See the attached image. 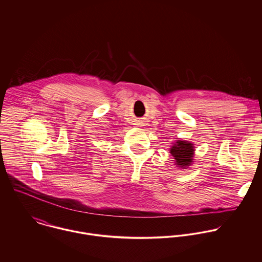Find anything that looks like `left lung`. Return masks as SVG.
Segmentation results:
<instances>
[{
  "instance_id": "left-lung-1",
  "label": "left lung",
  "mask_w": 262,
  "mask_h": 262,
  "mask_svg": "<svg viewBox=\"0 0 262 262\" xmlns=\"http://www.w3.org/2000/svg\"><path fill=\"white\" fill-rule=\"evenodd\" d=\"M194 144L187 140H177L170 148V154L174 158V165L181 169L191 167L194 159Z\"/></svg>"
}]
</instances>
